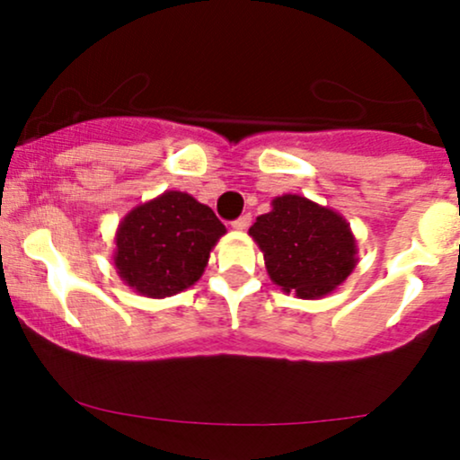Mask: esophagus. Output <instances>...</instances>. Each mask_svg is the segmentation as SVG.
Returning a JSON list of instances; mask_svg holds the SVG:
<instances>
[{"instance_id": "1", "label": "esophagus", "mask_w": 460, "mask_h": 460, "mask_svg": "<svg viewBox=\"0 0 460 460\" xmlns=\"http://www.w3.org/2000/svg\"><path fill=\"white\" fill-rule=\"evenodd\" d=\"M251 214H242L240 218H235L234 223H231V226H234V229H237V231H244V229H248V225H251Z\"/></svg>"}]
</instances>
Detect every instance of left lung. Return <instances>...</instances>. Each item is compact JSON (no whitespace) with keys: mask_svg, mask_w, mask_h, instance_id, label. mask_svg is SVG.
Returning <instances> with one entry per match:
<instances>
[{"mask_svg":"<svg viewBox=\"0 0 460 460\" xmlns=\"http://www.w3.org/2000/svg\"><path fill=\"white\" fill-rule=\"evenodd\" d=\"M248 234L260 244L272 281L300 298L332 292L357 263L346 220L296 194L274 199L272 212L261 214Z\"/></svg>","mask_w":460,"mask_h":460,"instance_id":"1","label":"left lung"}]
</instances>
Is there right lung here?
Here are the masks:
<instances>
[{
  "mask_svg": "<svg viewBox=\"0 0 460 460\" xmlns=\"http://www.w3.org/2000/svg\"><path fill=\"white\" fill-rule=\"evenodd\" d=\"M225 231L208 205L190 194L164 192L125 216L114 266L142 296H172L199 281Z\"/></svg>",
  "mask_w": 460,
  "mask_h": 460,
  "instance_id": "right-lung-1",
  "label": "right lung"
}]
</instances>
